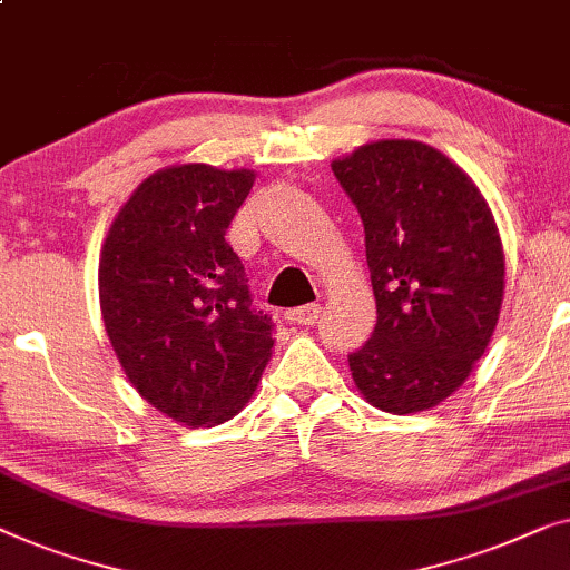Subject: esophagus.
Instances as JSON below:
<instances>
[{
    "label": "esophagus",
    "instance_id": "34e87169",
    "mask_svg": "<svg viewBox=\"0 0 570 570\" xmlns=\"http://www.w3.org/2000/svg\"><path fill=\"white\" fill-rule=\"evenodd\" d=\"M320 312H323L320 304H304V307H296V309L288 312V320H292V323H296V325H315Z\"/></svg>",
    "mask_w": 570,
    "mask_h": 570
}]
</instances>
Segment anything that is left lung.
I'll return each instance as SVG.
<instances>
[{
  "mask_svg": "<svg viewBox=\"0 0 570 570\" xmlns=\"http://www.w3.org/2000/svg\"><path fill=\"white\" fill-rule=\"evenodd\" d=\"M364 222L376 327L348 356L368 405L436 407L485 354L507 258L493 212L468 173L415 139H376L331 163Z\"/></svg>",
  "mask_w": 570,
  "mask_h": 570,
  "instance_id": "1",
  "label": "left lung"
}]
</instances>
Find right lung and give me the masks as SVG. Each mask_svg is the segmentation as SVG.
<instances>
[{
  "mask_svg": "<svg viewBox=\"0 0 570 570\" xmlns=\"http://www.w3.org/2000/svg\"><path fill=\"white\" fill-rule=\"evenodd\" d=\"M255 173L204 163L144 178L100 250L102 325L131 387L183 426H219L250 403L274 348L227 239Z\"/></svg>",
  "mask_w": 570,
  "mask_h": 570,
  "instance_id": "obj_1",
  "label": "right lung"
}]
</instances>
